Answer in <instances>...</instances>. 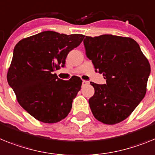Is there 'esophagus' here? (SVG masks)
<instances>
[{
    "mask_svg": "<svg viewBox=\"0 0 155 155\" xmlns=\"http://www.w3.org/2000/svg\"><path fill=\"white\" fill-rule=\"evenodd\" d=\"M89 84V82L87 81V80H83V86H85V85H88Z\"/></svg>",
    "mask_w": 155,
    "mask_h": 155,
    "instance_id": "esophagus-1",
    "label": "esophagus"
}]
</instances>
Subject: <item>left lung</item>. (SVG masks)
Listing matches in <instances>:
<instances>
[{
	"label": "left lung",
	"instance_id": "obj_1",
	"mask_svg": "<svg viewBox=\"0 0 155 155\" xmlns=\"http://www.w3.org/2000/svg\"><path fill=\"white\" fill-rule=\"evenodd\" d=\"M83 44L87 58L106 79L103 85L91 82L95 91L89 99L93 115L104 124L121 122L144 97L150 63L130 37H86Z\"/></svg>",
	"mask_w": 155,
	"mask_h": 155
}]
</instances>
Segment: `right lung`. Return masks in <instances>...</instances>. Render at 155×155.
<instances>
[{"mask_svg": "<svg viewBox=\"0 0 155 155\" xmlns=\"http://www.w3.org/2000/svg\"><path fill=\"white\" fill-rule=\"evenodd\" d=\"M84 35L44 31L21 40L14 48L7 79L20 105L44 123H56L71 111L82 79H60L54 72L64 67L70 51Z\"/></svg>", "mask_w": 155, "mask_h": 155, "instance_id": "1", "label": "right lung"}]
</instances>
